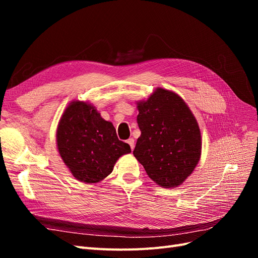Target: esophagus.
Here are the masks:
<instances>
[{"label": "esophagus", "instance_id": "1", "mask_svg": "<svg viewBox=\"0 0 258 258\" xmlns=\"http://www.w3.org/2000/svg\"><path fill=\"white\" fill-rule=\"evenodd\" d=\"M127 143L130 145V148H131V150H134V148H135V140L132 139V138H130V139H128V140H127Z\"/></svg>", "mask_w": 258, "mask_h": 258}]
</instances>
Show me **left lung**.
Listing matches in <instances>:
<instances>
[{
  "label": "left lung",
  "instance_id": "left-lung-1",
  "mask_svg": "<svg viewBox=\"0 0 258 258\" xmlns=\"http://www.w3.org/2000/svg\"><path fill=\"white\" fill-rule=\"evenodd\" d=\"M141 136L134 155L161 187L181 185L200 159L201 135L189 107L176 93L157 88L138 103Z\"/></svg>",
  "mask_w": 258,
  "mask_h": 258
}]
</instances>
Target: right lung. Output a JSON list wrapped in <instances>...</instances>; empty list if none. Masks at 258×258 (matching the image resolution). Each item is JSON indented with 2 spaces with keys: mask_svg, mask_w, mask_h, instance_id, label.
<instances>
[{
  "mask_svg": "<svg viewBox=\"0 0 258 258\" xmlns=\"http://www.w3.org/2000/svg\"><path fill=\"white\" fill-rule=\"evenodd\" d=\"M57 144L73 176L89 184L111 174L117 159L131 152L129 144L117 138L113 123L82 101H73L66 108L59 121Z\"/></svg>",
  "mask_w": 258,
  "mask_h": 258,
  "instance_id": "1",
  "label": "right lung"
}]
</instances>
